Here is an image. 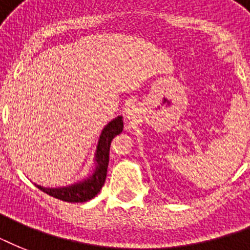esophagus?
Segmentation results:
<instances>
[{
  "label": "esophagus",
  "mask_w": 250,
  "mask_h": 250,
  "mask_svg": "<svg viewBox=\"0 0 250 250\" xmlns=\"http://www.w3.org/2000/svg\"><path fill=\"white\" fill-rule=\"evenodd\" d=\"M136 115V109H135V106H129L128 109L125 110V117L128 118V119H132Z\"/></svg>",
  "instance_id": "1"
}]
</instances>
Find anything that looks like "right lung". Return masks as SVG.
<instances>
[{"mask_svg": "<svg viewBox=\"0 0 250 250\" xmlns=\"http://www.w3.org/2000/svg\"><path fill=\"white\" fill-rule=\"evenodd\" d=\"M123 131V121L122 117H118L106 125L101 132L96 153V170L93 175L82 183H76L74 186L63 187V188H45L36 186L39 189L45 192L52 197L66 202H85L93 198L100 192L102 186L105 184L106 174H107V165H109V153L111 140Z\"/></svg>", "mask_w": 250, "mask_h": 250, "instance_id": "add662e5", "label": "right lung"}]
</instances>
